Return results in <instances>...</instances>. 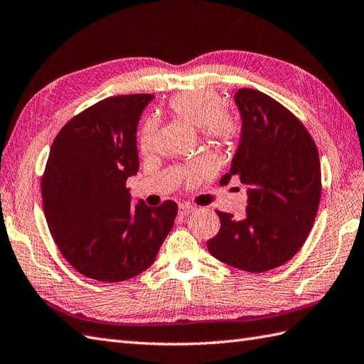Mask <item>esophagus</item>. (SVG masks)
Instances as JSON below:
<instances>
[{"label": "esophagus", "instance_id": "esophagus-1", "mask_svg": "<svg viewBox=\"0 0 364 364\" xmlns=\"http://www.w3.org/2000/svg\"><path fill=\"white\" fill-rule=\"evenodd\" d=\"M193 210H196V208L191 206V205H186V203H184V205L178 206V215L180 217H188L189 214L193 213Z\"/></svg>", "mask_w": 364, "mask_h": 364}]
</instances>
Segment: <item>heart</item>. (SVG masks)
Segmentation results:
<instances>
[{
	"label": "heart",
	"instance_id": "b5f03b06",
	"mask_svg": "<svg viewBox=\"0 0 364 364\" xmlns=\"http://www.w3.org/2000/svg\"><path fill=\"white\" fill-rule=\"evenodd\" d=\"M168 112L178 119L193 127H200L205 139L218 147H230L240 134V122L237 116L223 108V97L214 90H191L171 97L167 104ZM156 134L155 121L149 119L142 125L139 133V147L149 151L154 147ZM205 172L201 163L189 171V180H196Z\"/></svg>",
	"mask_w": 364,
	"mask_h": 364
}]
</instances>
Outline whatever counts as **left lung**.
Returning <instances> with one entry per match:
<instances>
[{
    "label": "left lung",
    "instance_id": "obj_1",
    "mask_svg": "<svg viewBox=\"0 0 364 364\" xmlns=\"http://www.w3.org/2000/svg\"><path fill=\"white\" fill-rule=\"evenodd\" d=\"M234 100L242 138L220 183L239 176L248 186L247 215L217 210L222 226L208 250L223 264L264 273L289 262L309 237L321 198L319 155L306 127L273 97L240 88Z\"/></svg>",
    "mask_w": 364,
    "mask_h": 364
}]
</instances>
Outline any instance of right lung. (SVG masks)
<instances>
[{"label":"right lung","mask_w":364,"mask_h":364,"mask_svg":"<svg viewBox=\"0 0 364 364\" xmlns=\"http://www.w3.org/2000/svg\"><path fill=\"white\" fill-rule=\"evenodd\" d=\"M154 95L107 97L58 132L41 198L54 242L74 269L100 282H121L154 264L178 206L172 200L133 206L125 181L139 168L136 129Z\"/></svg>","instance_id":"add662e5"}]
</instances>
